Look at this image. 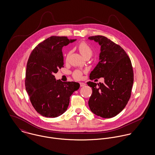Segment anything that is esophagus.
Listing matches in <instances>:
<instances>
[{
    "label": "esophagus",
    "mask_w": 155,
    "mask_h": 155,
    "mask_svg": "<svg viewBox=\"0 0 155 155\" xmlns=\"http://www.w3.org/2000/svg\"><path fill=\"white\" fill-rule=\"evenodd\" d=\"M80 84L81 87H84V86H86V84L84 83H80Z\"/></svg>",
    "instance_id": "esophagus-1"
}]
</instances>
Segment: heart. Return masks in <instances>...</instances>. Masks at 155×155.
I'll use <instances>...</instances> for the list:
<instances>
[{
	"label": "heart",
	"mask_w": 155,
	"mask_h": 155,
	"mask_svg": "<svg viewBox=\"0 0 155 155\" xmlns=\"http://www.w3.org/2000/svg\"><path fill=\"white\" fill-rule=\"evenodd\" d=\"M78 50L81 54V55L84 58L87 56H91L93 54V51L91 48L88 45H87L85 42H82L78 46ZM69 55V53H68L67 56ZM76 77L80 78L81 75V73L80 72H75V74Z\"/></svg>",
	"instance_id": "1"
}]
</instances>
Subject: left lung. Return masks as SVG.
Masks as SVG:
<instances>
[{
  "instance_id": "8db88e82",
  "label": "left lung",
  "mask_w": 155,
  "mask_h": 155,
  "mask_svg": "<svg viewBox=\"0 0 155 155\" xmlns=\"http://www.w3.org/2000/svg\"><path fill=\"white\" fill-rule=\"evenodd\" d=\"M101 47L99 62L91 72L90 79L103 77L104 83L88 81L92 94L88 101L91 111L104 118L114 117L128 103L134 81L131 61L120 46L102 35L88 37Z\"/></svg>"
}]
</instances>
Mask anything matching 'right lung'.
I'll list each match as a JSON object with an SVG mask.
<instances>
[{"mask_svg": "<svg viewBox=\"0 0 155 155\" xmlns=\"http://www.w3.org/2000/svg\"><path fill=\"white\" fill-rule=\"evenodd\" d=\"M76 39L52 36L38 44L27 62L25 89L35 110L43 117L55 118L63 114L70 96L80 87L76 82L56 80L54 75L63 67L62 48Z\"/></svg>", "mask_w": 155, "mask_h": 155, "instance_id": "right-lung-1", "label": "right lung"}]
</instances>
